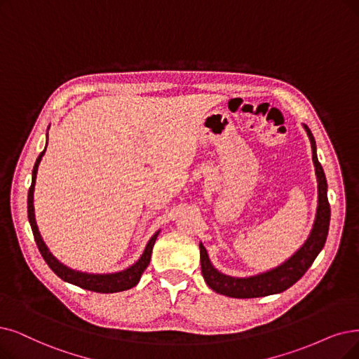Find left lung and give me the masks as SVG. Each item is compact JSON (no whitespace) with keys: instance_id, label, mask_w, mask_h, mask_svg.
Segmentation results:
<instances>
[{"instance_id":"1","label":"left lung","mask_w":359,"mask_h":359,"mask_svg":"<svg viewBox=\"0 0 359 359\" xmlns=\"http://www.w3.org/2000/svg\"><path fill=\"white\" fill-rule=\"evenodd\" d=\"M305 130L311 141L312 149V161L315 165V175H317L318 182V208L317 217H315L313 228L305 241V245L300 248L290 259L281 264L280 266L271 269L264 274L248 277V278H236L225 274H221L218 269H215L209 261L206 249L200 243V264H202V274L209 287L224 296L237 297V299H250V297H262L281 293L300 280L308 268L318 256L321 249L325 245L328 225H330V203L327 198V181L321 163L317 157V146L315 140L306 125Z\"/></svg>"}]
</instances>
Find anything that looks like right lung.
<instances>
[{
  "label": "right lung",
  "mask_w": 359,
  "mask_h": 359,
  "mask_svg": "<svg viewBox=\"0 0 359 359\" xmlns=\"http://www.w3.org/2000/svg\"><path fill=\"white\" fill-rule=\"evenodd\" d=\"M46 150L41 151V154L38 156V159L35 162L34 170H32V184L29 193H27V218H29V224L32 228V233L36 241V246L44 257V261L48 264V266L54 271L55 276H59L62 280L75 284L81 289L85 290H91V292H97V293H116V292H123L134 287V285L138 284L141 274L144 272V269L149 266L150 264V257H151V250L154 246V241L159 236V231H157L150 241L147 243V246L144 249V253L141 255L140 259L130 268H126L125 271L121 272H114V274H88V272H81V271H75L70 269L67 266H65L63 264H60L55 257L48 252L44 240L41 238V234L38 231V226L35 222V212H34V190H35V180H36V172H38V166L39 162L44 156Z\"/></svg>",
  "instance_id": "1"
}]
</instances>
